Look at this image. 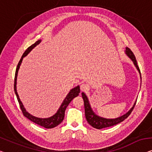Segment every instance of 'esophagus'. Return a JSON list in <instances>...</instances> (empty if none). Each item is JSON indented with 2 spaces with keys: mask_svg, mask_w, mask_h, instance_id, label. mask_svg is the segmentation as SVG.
<instances>
[{
  "mask_svg": "<svg viewBox=\"0 0 152 152\" xmlns=\"http://www.w3.org/2000/svg\"><path fill=\"white\" fill-rule=\"evenodd\" d=\"M80 89L81 91H86L88 89V86L85 83L81 84L80 86Z\"/></svg>",
  "mask_w": 152,
  "mask_h": 152,
  "instance_id": "obj_1",
  "label": "esophagus"
}]
</instances>
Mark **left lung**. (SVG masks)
Segmentation results:
<instances>
[{
	"instance_id": "left-lung-1",
	"label": "left lung",
	"mask_w": 152,
	"mask_h": 152,
	"mask_svg": "<svg viewBox=\"0 0 152 152\" xmlns=\"http://www.w3.org/2000/svg\"><path fill=\"white\" fill-rule=\"evenodd\" d=\"M125 53L126 55L128 56L131 60H132L133 63H134L136 68H137V69L138 70V72H139L140 77H141V72H140L139 67L137 65V60H136L134 54H133V53L131 51V50L130 48H128L127 47L126 48ZM82 96L84 100V105H85V113L86 119H87V122L90 124L91 126L96 129H102L104 128H108V127L117 125V124H118L123 121H124V120H125L127 117L130 115V113H132L133 108H134V106L136 104V102H137V100H136V102L134 103V104L132 106V107L124 115L115 119H107V118H104V117L99 116V115H96V113H94V111L92 109L91 106L89 99H88L87 96H86V94L84 92L82 93Z\"/></svg>"
}]
</instances>
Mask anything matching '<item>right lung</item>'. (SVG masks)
Returning <instances> with one entry per match:
<instances>
[{"label":"right lung","mask_w":152,"mask_h":152,"mask_svg":"<svg viewBox=\"0 0 152 152\" xmlns=\"http://www.w3.org/2000/svg\"><path fill=\"white\" fill-rule=\"evenodd\" d=\"M41 42H42V39H39L38 41H37L35 44L31 45L30 47H28V48L26 50V51L24 53L23 55L22 56L21 59L20 60L19 63H18L16 70H15V80H14V91H15V95H16L18 102L20 104V108H21L24 117H26V118H28L29 120H31V121H33L34 123L37 124L41 126L44 127L45 128H53L54 127L59 125V124L63 121V120L64 119V117H65V110H66V108L67 107V106L69 105V104L71 102L72 99L75 98V97H77L78 96L79 93L80 92V87H79V85H78L70 90L69 92L68 93V94L67 95L66 97H65V98L63 99V102L61 104L60 107L58 108L57 111H56L55 114L53 115V116L47 117V118H39V117L33 116V115H31L30 113L26 111V108H24L23 104H22L21 100H20V97L18 96V94L17 91L16 85H17L18 74V71H19L20 65L22 64L23 58L25 57L26 56H27V54L30 53L34 48L37 46L38 44H39Z\"/></svg>","instance_id":"obj_1"}]
</instances>
